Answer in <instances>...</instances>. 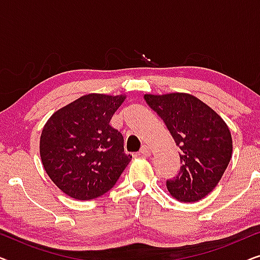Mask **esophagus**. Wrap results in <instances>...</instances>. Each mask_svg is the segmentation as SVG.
<instances>
[{
    "mask_svg": "<svg viewBox=\"0 0 260 260\" xmlns=\"http://www.w3.org/2000/svg\"><path fill=\"white\" fill-rule=\"evenodd\" d=\"M140 152L142 155H144V156H150V154H151V151H150V149H149L147 145H143V147L141 148V150H140Z\"/></svg>",
    "mask_w": 260,
    "mask_h": 260,
    "instance_id": "34e87169",
    "label": "esophagus"
}]
</instances>
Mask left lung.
I'll return each instance as SVG.
<instances>
[{
  "label": "left lung",
  "mask_w": 260,
  "mask_h": 260,
  "mask_svg": "<svg viewBox=\"0 0 260 260\" xmlns=\"http://www.w3.org/2000/svg\"><path fill=\"white\" fill-rule=\"evenodd\" d=\"M180 148V170L167 180L170 195L195 202L214 189L232 157V136L223 119L204 102L188 93L144 94Z\"/></svg>",
  "instance_id": "obj_1"
}]
</instances>
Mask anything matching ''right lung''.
Masks as SVG:
<instances>
[{"label":"right lung","instance_id":"right-lung-1","mask_svg":"<svg viewBox=\"0 0 260 260\" xmlns=\"http://www.w3.org/2000/svg\"><path fill=\"white\" fill-rule=\"evenodd\" d=\"M125 95L90 93L53 113L40 137L42 165L63 193L92 200L115 186L131 156L110 125Z\"/></svg>","mask_w":260,"mask_h":260}]
</instances>
